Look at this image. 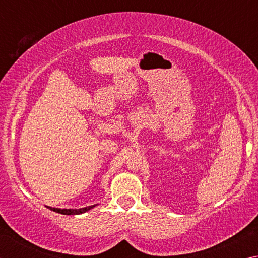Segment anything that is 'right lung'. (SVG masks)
<instances>
[{"instance_id":"obj_1","label":"right lung","mask_w":258,"mask_h":258,"mask_svg":"<svg viewBox=\"0 0 258 258\" xmlns=\"http://www.w3.org/2000/svg\"><path fill=\"white\" fill-rule=\"evenodd\" d=\"M95 206H97V205H93V206H87V207L80 208V209H67V208L61 209V208H54V207H50V206H46V207L55 213L63 214V215H80V214L86 213L87 211H90V209H92Z\"/></svg>"}]
</instances>
